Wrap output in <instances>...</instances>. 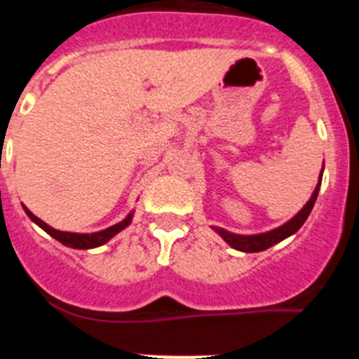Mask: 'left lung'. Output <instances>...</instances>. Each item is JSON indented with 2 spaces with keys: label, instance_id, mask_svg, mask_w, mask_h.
I'll return each mask as SVG.
<instances>
[{
  "label": "left lung",
  "instance_id": "8db88e82",
  "mask_svg": "<svg viewBox=\"0 0 359 359\" xmlns=\"http://www.w3.org/2000/svg\"><path fill=\"white\" fill-rule=\"evenodd\" d=\"M322 176H323V167H322V170H320L318 183H316V187H315V190H313V194H311L309 201L304 205L302 210H298L297 215H293L290 221H286V223L280 224L278 228L262 231V233H252V236L233 233V231H228V230H224V228H219V226H212V230L223 237L224 243L230 244L233 250H239V252H244V253L264 252V250L271 248V246H275V244L280 243V241L287 239V237H291L293 233H297V231L302 228V224L306 223V219L309 217L311 210H313V207H315L316 198H318V190H320V185H322Z\"/></svg>",
  "mask_w": 359,
  "mask_h": 359
}]
</instances>
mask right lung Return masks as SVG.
Here are the masks:
<instances>
[{"mask_svg": "<svg viewBox=\"0 0 359 359\" xmlns=\"http://www.w3.org/2000/svg\"><path fill=\"white\" fill-rule=\"evenodd\" d=\"M23 210H25V214H27L28 217H30L32 221L37 224V226L43 228V230L46 231L48 236H52L53 239H57L61 244L68 246V248H75V250H91V248H98V246H102V244H106L107 241L113 239L116 233H120L122 230H126V228L131 224L133 215H135V210H131L128 215H126V217L122 219V221H120V223L113 224V226L106 228V230L93 231V233H77V231L55 230V228H52L50 224L44 223L43 219H39L37 215L32 214V212L28 210L25 205H23Z\"/></svg>", "mask_w": 359, "mask_h": 359, "instance_id": "1", "label": "right lung"}]
</instances>
